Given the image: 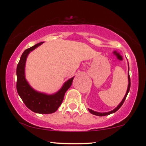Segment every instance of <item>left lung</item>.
Segmentation results:
<instances>
[{"mask_svg": "<svg viewBox=\"0 0 146 146\" xmlns=\"http://www.w3.org/2000/svg\"><path fill=\"white\" fill-rule=\"evenodd\" d=\"M128 88H127V91H126V93H125L124 98H123V100H122V101L121 102V103L119 104L118 106H117V107L115 108V109L111 110V111L110 112H107V113H98V112H96V111H93V110H90V109H88L89 110V112L91 114H93V115H97V116H106V115H110V114L112 113H115V112L117 111L120 108H121V106L122 105H123V102H124L125 98H126L127 97V95H128L129 90H130V75H129V66H128Z\"/></svg>", "mask_w": 146, "mask_h": 146, "instance_id": "8db88e82", "label": "left lung"}]
</instances>
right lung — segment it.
<instances>
[{
    "mask_svg": "<svg viewBox=\"0 0 146 146\" xmlns=\"http://www.w3.org/2000/svg\"><path fill=\"white\" fill-rule=\"evenodd\" d=\"M42 43L43 42H42L31 47L27 48L22 54L16 68V89L25 106L31 111L40 114H51L55 113L61 105L65 93L71 86L73 78L66 81L60 90L53 95L40 93L30 86L29 83L25 79V67L27 58L30 52Z\"/></svg>",
    "mask_w": 146,
    "mask_h": 146,
    "instance_id": "obj_1",
    "label": "right lung"
}]
</instances>
